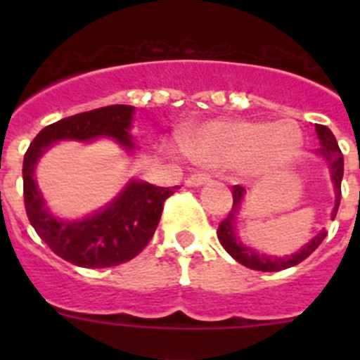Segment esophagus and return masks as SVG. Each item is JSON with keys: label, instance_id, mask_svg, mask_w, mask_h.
I'll list each match as a JSON object with an SVG mask.
<instances>
[{"label": "esophagus", "instance_id": "34e87169", "mask_svg": "<svg viewBox=\"0 0 360 360\" xmlns=\"http://www.w3.org/2000/svg\"><path fill=\"white\" fill-rule=\"evenodd\" d=\"M207 182H211V176H209L207 173H195V174H191V176L187 178L186 186L200 187V186H203V184H207Z\"/></svg>", "mask_w": 360, "mask_h": 360}]
</instances>
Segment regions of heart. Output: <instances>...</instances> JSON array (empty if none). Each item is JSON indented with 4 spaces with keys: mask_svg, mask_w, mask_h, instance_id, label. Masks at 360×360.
Listing matches in <instances>:
<instances>
[{
    "mask_svg": "<svg viewBox=\"0 0 360 360\" xmlns=\"http://www.w3.org/2000/svg\"><path fill=\"white\" fill-rule=\"evenodd\" d=\"M301 148V133L290 122L216 120L203 124L191 139V157L209 165H234L249 160L256 169L288 164Z\"/></svg>",
    "mask_w": 360,
    "mask_h": 360,
    "instance_id": "obj_1",
    "label": "heart"
}]
</instances>
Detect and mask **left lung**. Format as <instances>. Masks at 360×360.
<instances>
[{
	"instance_id": "obj_1",
	"label": "left lung",
	"mask_w": 360,
	"mask_h": 360,
	"mask_svg": "<svg viewBox=\"0 0 360 360\" xmlns=\"http://www.w3.org/2000/svg\"><path fill=\"white\" fill-rule=\"evenodd\" d=\"M316 133L317 139H319L317 153H319L324 160L328 162L333 187H335V207H333L332 212V218H335L339 203H341V182L342 173H345V158H342V153L341 149H339L335 136H333V133L330 131L326 126L316 124ZM245 193H247V191L241 186L232 187V209L229 211L227 218H225L224 221H219L218 232H216L219 243L224 245V249L227 250L238 263H241V265L249 266V269L252 270H262V272H278V270L290 269V266H295L301 262H304V259L323 243L324 238H326V231H321L319 234L311 238L299 252L290 254V256L285 257L266 256V254L256 252V250L250 249V247H245L236 236V216L238 211H240L241 200H243Z\"/></svg>"
}]
</instances>
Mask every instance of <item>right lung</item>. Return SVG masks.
Returning a JSON list of instances; mask_svg holds the SVG:
<instances>
[{
  "label": "right lung",
  "instance_id": "1",
  "mask_svg": "<svg viewBox=\"0 0 360 360\" xmlns=\"http://www.w3.org/2000/svg\"><path fill=\"white\" fill-rule=\"evenodd\" d=\"M135 108L126 104L104 106L61 119L37 133L23 160L25 209L37 236L66 262L84 269H106L126 263L151 241L160 221L164 202L174 187H157L131 180L110 205L77 221L57 219L44 207L34 171L39 157L59 141L90 142L108 136L124 149H133L129 135Z\"/></svg>",
  "mask_w": 360,
  "mask_h": 360
}]
</instances>
